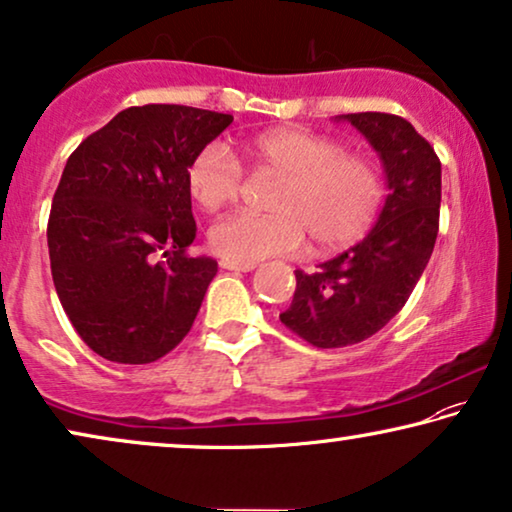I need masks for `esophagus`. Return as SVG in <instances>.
Returning a JSON list of instances; mask_svg holds the SVG:
<instances>
[{"instance_id":"1","label":"esophagus","mask_w":512,"mask_h":512,"mask_svg":"<svg viewBox=\"0 0 512 512\" xmlns=\"http://www.w3.org/2000/svg\"><path fill=\"white\" fill-rule=\"evenodd\" d=\"M220 266L227 271H253L257 264H239V262H229V259H220Z\"/></svg>"}]
</instances>
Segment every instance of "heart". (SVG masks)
Masks as SVG:
<instances>
[{
  "label": "heart",
  "instance_id": "b5f03b06",
  "mask_svg": "<svg viewBox=\"0 0 512 512\" xmlns=\"http://www.w3.org/2000/svg\"><path fill=\"white\" fill-rule=\"evenodd\" d=\"M257 167L283 176L269 201L276 213H232L215 222L208 246L229 262L292 255L306 236L322 250L345 248L369 232L383 204L376 164L348 155L336 139L299 127H278L248 143ZM243 171L222 141L204 146L187 169V190L208 213L236 201Z\"/></svg>",
  "mask_w": 512,
  "mask_h": 512
}]
</instances>
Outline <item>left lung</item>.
I'll use <instances>...</instances> for the list:
<instances>
[{
    "mask_svg": "<svg viewBox=\"0 0 512 512\" xmlns=\"http://www.w3.org/2000/svg\"><path fill=\"white\" fill-rule=\"evenodd\" d=\"M338 120L380 155L390 194L364 241L315 273L294 271L297 290L280 322L315 348L364 341L401 311L434 253L441 211V162L408 120L373 111Z\"/></svg>",
    "mask_w": 512,
    "mask_h": 512,
    "instance_id": "1",
    "label": "left lung"
}]
</instances>
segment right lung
Masks as SVG:
<instances>
[{
  "label": "right lung",
  "mask_w": 512,
  "mask_h": 512,
  "mask_svg": "<svg viewBox=\"0 0 512 512\" xmlns=\"http://www.w3.org/2000/svg\"><path fill=\"white\" fill-rule=\"evenodd\" d=\"M232 115L178 104L120 111L67 160L48 220L60 304L99 357L150 364L197 318L218 262L197 236L187 169ZM165 250L167 260L156 255Z\"/></svg>",
  "instance_id": "add662e5"
}]
</instances>
